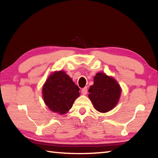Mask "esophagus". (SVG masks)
Returning a JSON list of instances; mask_svg holds the SVG:
<instances>
[{
    "label": "esophagus",
    "mask_w": 158,
    "mask_h": 158,
    "mask_svg": "<svg viewBox=\"0 0 158 158\" xmlns=\"http://www.w3.org/2000/svg\"><path fill=\"white\" fill-rule=\"evenodd\" d=\"M81 92L82 93V94H86L87 93V87H85L84 88H82Z\"/></svg>",
    "instance_id": "esophagus-1"
}]
</instances>
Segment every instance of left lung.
<instances>
[{"instance_id": "left-lung-1", "label": "left lung", "mask_w": 158, "mask_h": 158, "mask_svg": "<svg viewBox=\"0 0 158 158\" xmlns=\"http://www.w3.org/2000/svg\"><path fill=\"white\" fill-rule=\"evenodd\" d=\"M89 98L95 109L106 113L113 109L119 100L121 89L117 81L105 73H98L94 77V85L90 86Z\"/></svg>"}]
</instances>
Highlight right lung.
Returning <instances> with one entry per match:
<instances>
[{
    "label": "right lung",
    "instance_id": "obj_1",
    "mask_svg": "<svg viewBox=\"0 0 158 158\" xmlns=\"http://www.w3.org/2000/svg\"><path fill=\"white\" fill-rule=\"evenodd\" d=\"M79 87L64 71L51 74L43 87V99L50 109L64 114L71 109L80 96Z\"/></svg>",
    "mask_w": 158,
    "mask_h": 158
}]
</instances>
